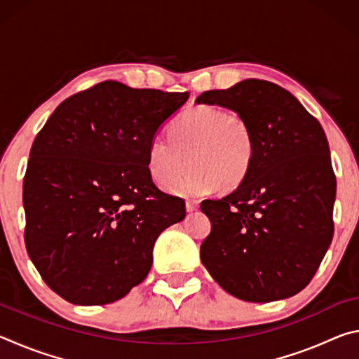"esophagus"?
<instances>
[{
  "label": "esophagus",
  "instance_id": "34e87169",
  "mask_svg": "<svg viewBox=\"0 0 359 359\" xmlns=\"http://www.w3.org/2000/svg\"><path fill=\"white\" fill-rule=\"evenodd\" d=\"M185 208H187V212H194L199 208V201H196V199H190V201H187Z\"/></svg>",
  "mask_w": 359,
  "mask_h": 359
}]
</instances>
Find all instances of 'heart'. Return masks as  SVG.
<instances>
[{
    "label": "heart",
    "mask_w": 359,
    "mask_h": 359,
    "mask_svg": "<svg viewBox=\"0 0 359 359\" xmlns=\"http://www.w3.org/2000/svg\"><path fill=\"white\" fill-rule=\"evenodd\" d=\"M169 136L151 137L145 160L150 177L161 187L172 185L190 163L188 174L171 187L180 196H199L218 185L234 190L257 158V139L247 118L220 107L188 109L171 125Z\"/></svg>",
    "instance_id": "obj_1"
}]
</instances>
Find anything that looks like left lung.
<instances>
[{
    "label": "left lung",
    "mask_w": 359,
    "mask_h": 359,
    "mask_svg": "<svg viewBox=\"0 0 359 359\" xmlns=\"http://www.w3.org/2000/svg\"><path fill=\"white\" fill-rule=\"evenodd\" d=\"M196 102L244 115L257 139L244 184L201 203L212 223L203 264L242 301L294 296L312 280L334 234L336 175L320 121L287 90L259 79L209 90Z\"/></svg>",
    "instance_id": "1"
}]
</instances>
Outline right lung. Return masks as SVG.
<instances>
[{"mask_svg":"<svg viewBox=\"0 0 359 359\" xmlns=\"http://www.w3.org/2000/svg\"><path fill=\"white\" fill-rule=\"evenodd\" d=\"M188 96L106 81L65 100L38 133L23 179L25 245L63 299H121L147 277L158 236L185 218L145 155Z\"/></svg>","mask_w":359,"mask_h":359,"instance_id":"add662e5","label":"right lung"}]
</instances>
